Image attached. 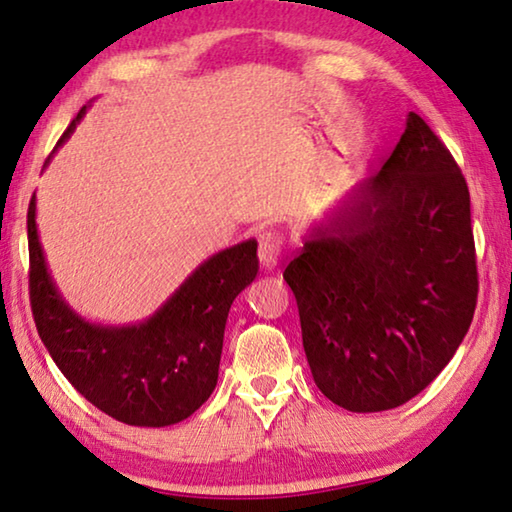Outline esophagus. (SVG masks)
Listing matches in <instances>:
<instances>
[{"label":"esophagus","mask_w":512,"mask_h":512,"mask_svg":"<svg viewBox=\"0 0 512 512\" xmlns=\"http://www.w3.org/2000/svg\"><path fill=\"white\" fill-rule=\"evenodd\" d=\"M280 250H282V236L276 232H264L259 236V264H262L264 271H273L278 266L280 259Z\"/></svg>","instance_id":"esophagus-1"}]
</instances>
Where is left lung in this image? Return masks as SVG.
<instances>
[{
  "label": "left lung",
  "mask_w": 512,
  "mask_h": 512,
  "mask_svg": "<svg viewBox=\"0 0 512 512\" xmlns=\"http://www.w3.org/2000/svg\"><path fill=\"white\" fill-rule=\"evenodd\" d=\"M282 278L312 379L338 407L395 409L446 368L478 299L471 202L416 112L381 170L310 227Z\"/></svg>",
  "instance_id": "1"
}]
</instances>
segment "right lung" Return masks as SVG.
I'll return each instance as SVG.
<instances>
[{
	"mask_svg": "<svg viewBox=\"0 0 512 512\" xmlns=\"http://www.w3.org/2000/svg\"><path fill=\"white\" fill-rule=\"evenodd\" d=\"M85 114L87 105L59 137L55 151ZM27 239L36 329L75 391L103 414L137 427L174 425L209 400L218 381L227 315L257 276L255 239L211 255L154 315L128 326L89 322L59 294L38 241L36 195L27 211Z\"/></svg>",
	"mask_w": 512,
	"mask_h": 512,
	"instance_id": "add662e5",
	"label": "right lung"
}]
</instances>
